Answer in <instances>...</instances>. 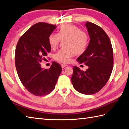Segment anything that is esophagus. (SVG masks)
<instances>
[{"mask_svg":"<svg viewBox=\"0 0 129 129\" xmlns=\"http://www.w3.org/2000/svg\"><path fill=\"white\" fill-rule=\"evenodd\" d=\"M67 66V65L66 64H61V67L62 68H64L65 67H66Z\"/></svg>","mask_w":129,"mask_h":129,"instance_id":"1","label":"esophagus"}]
</instances>
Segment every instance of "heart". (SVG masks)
I'll return each mask as SVG.
<instances>
[{
	"label": "heart",
	"mask_w": 129,
	"mask_h": 129,
	"mask_svg": "<svg viewBox=\"0 0 129 129\" xmlns=\"http://www.w3.org/2000/svg\"><path fill=\"white\" fill-rule=\"evenodd\" d=\"M64 42L65 48L58 51L54 56L55 59L60 62L68 63L74 55H81L88 47L90 38L87 33L81 31L76 25L65 24L61 26L58 34H51L48 38L50 47L55 49L60 41Z\"/></svg>",
	"instance_id": "1"
}]
</instances>
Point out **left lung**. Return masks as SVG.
<instances>
[{"instance_id": "1", "label": "left lung", "mask_w": 129, "mask_h": 129, "mask_svg": "<svg viewBox=\"0 0 129 129\" xmlns=\"http://www.w3.org/2000/svg\"><path fill=\"white\" fill-rule=\"evenodd\" d=\"M85 26L90 43L77 61L88 68L83 71L74 66L71 81L78 92L91 95L99 92L109 79L113 67V51L109 37L102 27L90 22Z\"/></svg>"}]
</instances>
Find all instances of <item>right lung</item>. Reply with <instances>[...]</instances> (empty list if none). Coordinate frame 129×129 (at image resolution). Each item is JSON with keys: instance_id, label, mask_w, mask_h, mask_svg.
Here are the masks:
<instances>
[{"instance_id": "right-lung-1", "label": "right lung", "mask_w": 129, "mask_h": 129, "mask_svg": "<svg viewBox=\"0 0 129 129\" xmlns=\"http://www.w3.org/2000/svg\"><path fill=\"white\" fill-rule=\"evenodd\" d=\"M56 27L47 23H37L21 37L16 46L15 65L18 77L25 88L38 96L52 92L62 71L56 62L53 61L49 69L42 68L40 64L50 52L48 38Z\"/></svg>"}]
</instances>
